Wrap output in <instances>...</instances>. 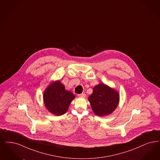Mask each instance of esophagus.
Returning <instances> with one entry per match:
<instances>
[{
    "instance_id": "obj_1",
    "label": "esophagus",
    "mask_w": 160,
    "mask_h": 160,
    "mask_svg": "<svg viewBox=\"0 0 160 160\" xmlns=\"http://www.w3.org/2000/svg\"><path fill=\"white\" fill-rule=\"evenodd\" d=\"M78 97H83V98H85L86 97V94H84V93H82V94H78Z\"/></svg>"
}]
</instances>
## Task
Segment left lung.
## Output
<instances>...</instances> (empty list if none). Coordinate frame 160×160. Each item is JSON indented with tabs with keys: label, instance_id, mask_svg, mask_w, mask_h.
<instances>
[{
	"label": "left lung",
	"instance_id": "8db88e82",
	"mask_svg": "<svg viewBox=\"0 0 160 160\" xmlns=\"http://www.w3.org/2000/svg\"><path fill=\"white\" fill-rule=\"evenodd\" d=\"M88 100L95 114L104 116L111 114L116 108L119 102V94L114 89L100 83L95 86Z\"/></svg>",
	"mask_w": 160,
	"mask_h": 160
}]
</instances>
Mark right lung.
Returning a JSON list of instances; mask_svg holds the SVG:
<instances>
[{"instance_id": "add662e5", "label": "right lung", "mask_w": 160, "mask_h": 160, "mask_svg": "<svg viewBox=\"0 0 160 160\" xmlns=\"http://www.w3.org/2000/svg\"><path fill=\"white\" fill-rule=\"evenodd\" d=\"M75 98V95L66 90L64 85L59 81L50 84L43 94L45 106L50 112L56 116L65 114Z\"/></svg>"}]
</instances>
